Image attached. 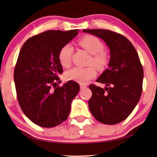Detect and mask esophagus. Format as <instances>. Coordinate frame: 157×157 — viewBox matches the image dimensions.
<instances>
[{
    "label": "esophagus",
    "instance_id": "obj_1",
    "mask_svg": "<svg viewBox=\"0 0 157 157\" xmlns=\"http://www.w3.org/2000/svg\"><path fill=\"white\" fill-rule=\"evenodd\" d=\"M86 86H85V85H84V84H81L80 85L81 90H83V89H84V88H86Z\"/></svg>",
    "mask_w": 157,
    "mask_h": 157
}]
</instances>
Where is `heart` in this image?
<instances>
[{
  "instance_id": "b5f03b06",
  "label": "heart",
  "mask_w": 157,
  "mask_h": 157,
  "mask_svg": "<svg viewBox=\"0 0 157 157\" xmlns=\"http://www.w3.org/2000/svg\"><path fill=\"white\" fill-rule=\"evenodd\" d=\"M79 44L92 55L90 64L93 65L97 68L102 70L107 66L109 62V57L103 51L104 45L99 38L93 36H86L79 40ZM73 47L70 44H65L59 50L58 54L59 63L63 67H68L71 63V55ZM96 70L93 66L88 67H73L65 73L67 80L76 82L79 84H86L91 79L96 76Z\"/></svg>"
}]
</instances>
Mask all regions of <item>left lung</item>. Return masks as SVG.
<instances>
[{
    "label": "left lung",
    "instance_id": "obj_1",
    "mask_svg": "<svg viewBox=\"0 0 157 157\" xmlns=\"http://www.w3.org/2000/svg\"><path fill=\"white\" fill-rule=\"evenodd\" d=\"M103 40L110 50L108 68L97 79L105 89L90 85L89 108L92 116L105 124H116L127 119L140 100L144 69L138 52L122 35L108 30H83Z\"/></svg>",
    "mask_w": 157,
    "mask_h": 157
}]
</instances>
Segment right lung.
I'll return each instance as SVG.
<instances>
[{
  "instance_id": "add662e5",
  "label": "right lung",
  "mask_w": 157,
  "mask_h": 157,
  "mask_svg": "<svg viewBox=\"0 0 157 157\" xmlns=\"http://www.w3.org/2000/svg\"><path fill=\"white\" fill-rule=\"evenodd\" d=\"M78 31L47 30L27 40L19 52L13 73L17 99L26 117L40 127L65 121L80 90L73 81L57 86L63 71L58 54Z\"/></svg>"
}]
</instances>
